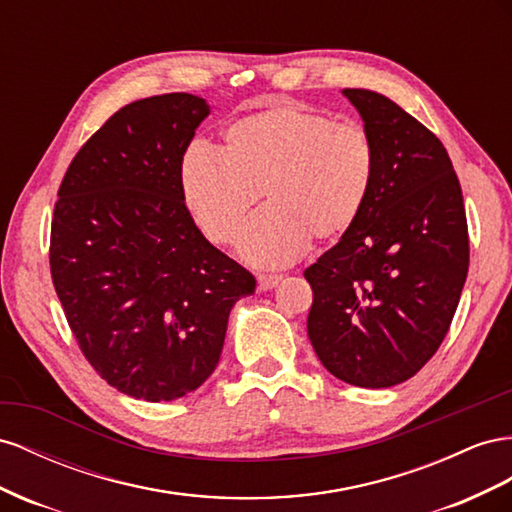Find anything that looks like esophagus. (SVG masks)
Here are the masks:
<instances>
[{
	"mask_svg": "<svg viewBox=\"0 0 512 512\" xmlns=\"http://www.w3.org/2000/svg\"><path fill=\"white\" fill-rule=\"evenodd\" d=\"M281 281H283L281 274H259V276H257V283H259V289H261V291H268V289L279 285Z\"/></svg>",
	"mask_w": 512,
	"mask_h": 512,
	"instance_id": "obj_1",
	"label": "esophagus"
}]
</instances>
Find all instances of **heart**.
Here are the masks:
<instances>
[{
  "mask_svg": "<svg viewBox=\"0 0 512 512\" xmlns=\"http://www.w3.org/2000/svg\"><path fill=\"white\" fill-rule=\"evenodd\" d=\"M223 150L195 143L182 158V197L216 244L236 240L261 193L268 206L246 223L238 253L261 268L287 266L309 242L354 229L371 197L377 152L367 130L300 105H276L231 122Z\"/></svg>",
  "mask_w": 512,
  "mask_h": 512,
  "instance_id": "1",
  "label": "heart"
}]
</instances>
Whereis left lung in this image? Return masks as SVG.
I'll list each match as a JSON object with an SVG mask.
<instances>
[{
  "label": "left lung",
  "mask_w": 512,
  "mask_h": 512,
  "mask_svg": "<svg viewBox=\"0 0 512 512\" xmlns=\"http://www.w3.org/2000/svg\"><path fill=\"white\" fill-rule=\"evenodd\" d=\"M377 152L354 229L304 270L321 364L360 388L414 377L442 345L470 266L461 184L427 126L371 90H343Z\"/></svg>",
  "instance_id": "left-lung-1"
}]
</instances>
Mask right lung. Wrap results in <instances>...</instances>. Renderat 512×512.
<instances>
[{"label": "right lung", "mask_w": 512, "mask_h": 512, "mask_svg": "<svg viewBox=\"0 0 512 512\" xmlns=\"http://www.w3.org/2000/svg\"><path fill=\"white\" fill-rule=\"evenodd\" d=\"M208 102L135 100L72 158L51 221V279L85 360L141 401H173L216 369L255 276L212 246L182 197V158Z\"/></svg>", "instance_id": "right-lung-1"}]
</instances>
